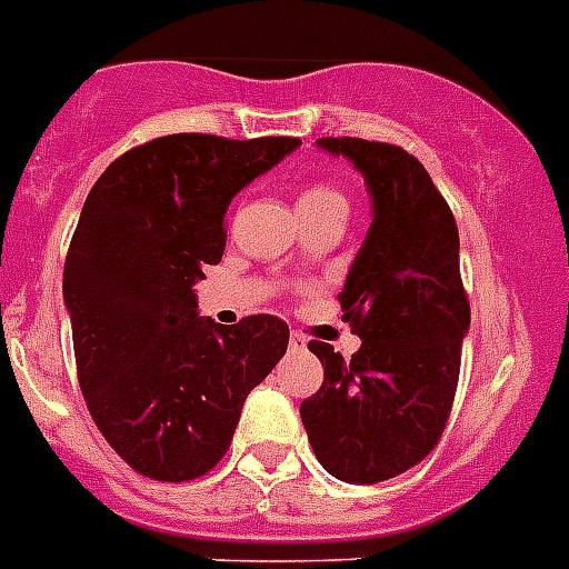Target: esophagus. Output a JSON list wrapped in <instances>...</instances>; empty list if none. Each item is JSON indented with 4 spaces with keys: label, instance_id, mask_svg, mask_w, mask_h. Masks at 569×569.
Wrapping results in <instances>:
<instances>
[{
    "label": "esophagus",
    "instance_id": "1",
    "mask_svg": "<svg viewBox=\"0 0 569 569\" xmlns=\"http://www.w3.org/2000/svg\"><path fill=\"white\" fill-rule=\"evenodd\" d=\"M289 348H292V350H303V348H307V339H303V336H300L298 330L289 332Z\"/></svg>",
    "mask_w": 569,
    "mask_h": 569
}]
</instances>
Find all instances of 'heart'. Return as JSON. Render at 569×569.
Wrapping results in <instances>:
<instances>
[{
	"instance_id": "1",
	"label": "heart",
	"mask_w": 569,
	"mask_h": 569,
	"mask_svg": "<svg viewBox=\"0 0 569 569\" xmlns=\"http://www.w3.org/2000/svg\"><path fill=\"white\" fill-rule=\"evenodd\" d=\"M325 207H345L348 210V198L330 183H312L298 196V210H325Z\"/></svg>"
}]
</instances>
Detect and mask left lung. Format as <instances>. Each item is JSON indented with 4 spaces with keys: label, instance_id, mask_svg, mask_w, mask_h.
I'll list each match as a JSON object with an SVG mask.
<instances>
[{
    "label": "left lung",
    "instance_id": "1",
    "mask_svg": "<svg viewBox=\"0 0 569 569\" xmlns=\"http://www.w3.org/2000/svg\"><path fill=\"white\" fill-rule=\"evenodd\" d=\"M365 174L373 221L341 289V312L362 348L325 345V386L300 403L318 461L341 482L373 485L436 450L459 386L470 327L459 274V228L418 157L389 142L321 137Z\"/></svg>",
    "mask_w": 569,
    "mask_h": 569
}]
</instances>
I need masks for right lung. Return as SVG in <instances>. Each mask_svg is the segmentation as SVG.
<instances>
[{"label": "right lung", "mask_w": 569, "mask_h": 569, "mask_svg": "<svg viewBox=\"0 0 569 569\" xmlns=\"http://www.w3.org/2000/svg\"><path fill=\"white\" fill-rule=\"evenodd\" d=\"M298 146L169 133L117 157L87 196L63 266L78 382L142 477L189 482L216 468L244 397L289 348L277 316L201 318L192 286L224 253L233 196Z\"/></svg>", "instance_id": "obj_1"}]
</instances>
